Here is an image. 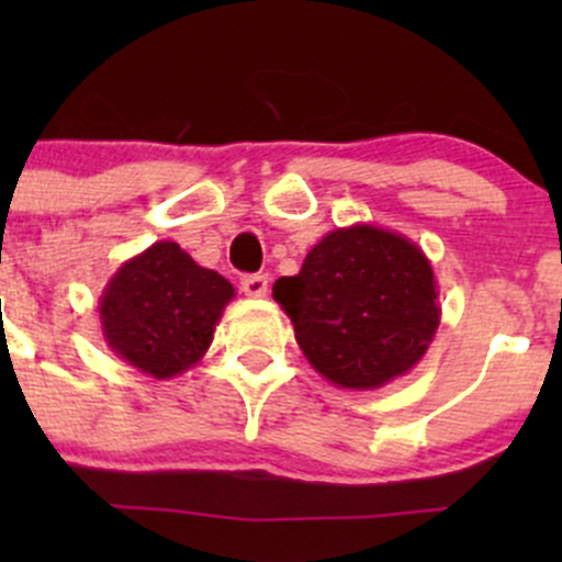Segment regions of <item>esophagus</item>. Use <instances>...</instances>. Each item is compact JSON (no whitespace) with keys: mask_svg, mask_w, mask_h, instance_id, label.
<instances>
[{"mask_svg":"<svg viewBox=\"0 0 562 562\" xmlns=\"http://www.w3.org/2000/svg\"><path fill=\"white\" fill-rule=\"evenodd\" d=\"M241 291L247 293L249 299H263L269 293V274H247L241 280Z\"/></svg>","mask_w":562,"mask_h":562,"instance_id":"34e87169","label":"esophagus"}]
</instances>
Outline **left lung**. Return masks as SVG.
<instances>
[{"mask_svg": "<svg viewBox=\"0 0 562 562\" xmlns=\"http://www.w3.org/2000/svg\"><path fill=\"white\" fill-rule=\"evenodd\" d=\"M274 302L313 370L339 389H381L411 372L440 326L424 249L367 223L323 236L299 274L274 282Z\"/></svg>", "mask_w": 562, "mask_h": 562, "instance_id": "left-lung-1", "label": "left lung"}]
</instances>
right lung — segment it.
I'll list each match as a JSON object with an SVG mask.
<instances>
[{
  "label": "right lung",
  "instance_id": "1",
  "mask_svg": "<svg viewBox=\"0 0 562 562\" xmlns=\"http://www.w3.org/2000/svg\"><path fill=\"white\" fill-rule=\"evenodd\" d=\"M234 296L223 274L176 241H157L108 280L98 304L103 339L135 370L168 381L203 359Z\"/></svg>",
  "mask_w": 562,
  "mask_h": 562
}]
</instances>
